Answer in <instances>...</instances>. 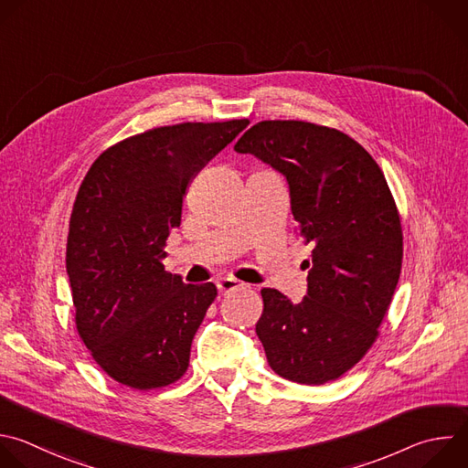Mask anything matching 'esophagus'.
<instances>
[{"label": "esophagus", "instance_id": "obj_1", "mask_svg": "<svg viewBox=\"0 0 468 468\" xmlns=\"http://www.w3.org/2000/svg\"><path fill=\"white\" fill-rule=\"evenodd\" d=\"M242 286H244V282H240V281L235 279V277H222V279L217 281V288H218L220 293H228V292L239 290V288H242Z\"/></svg>", "mask_w": 468, "mask_h": 468}]
</instances>
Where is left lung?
Wrapping results in <instances>:
<instances>
[{
  "instance_id": "8db88e82",
  "label": "left lung",
  "mask_w": 468,
  "mask_h": 468,
  "mask_svg": "<svg viewBox=\"0 0 468 468\" xmlns=\"http://www.w3.org/2000/svg\"><path fill=\"white\" fill-rule=\"evenodd\" d=\"M235 150L286 178L297 231L314 248L301 303L261 290L255 333L268 364L297 384L336 380L375 344L400 275L402 228L384 173L353 137L306 121H261Z\"/></svg>"
}]
</instances>
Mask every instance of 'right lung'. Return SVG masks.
<instances>
[{
	"label": "right lung",
	"mask_w": 468,
	"mask_h": 468,
	"mask_svg": "<svg viewBox=\"0 0 468 468\" xmlns=\"http://www.w3.org/2000/svg\"><path fill=\"white\" fill-rule=\"evenodd\" d=\"M248 119L152 128L106 148L84 176L66 250L75 324L99 367L133 389L184 377L217 286L165 271L191 180Z\"/></svg>",
	"instance_id": "1"
}]
</instances>
